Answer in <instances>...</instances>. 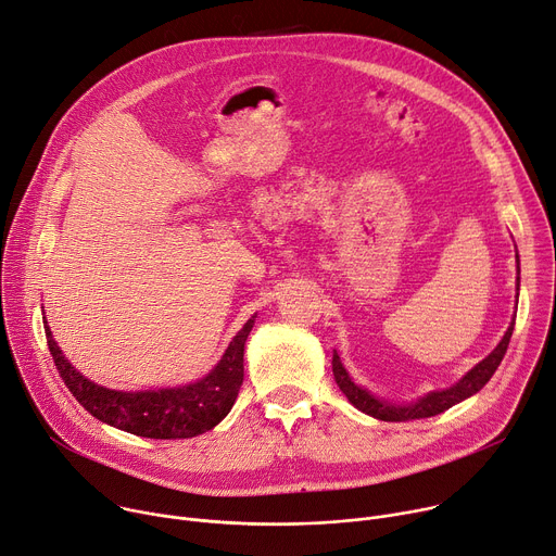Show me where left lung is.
<instances>
[{
  "label": "left lung",
  "mask_w": 556,
  "mask_h": 556,
  "mask_svg": "<svg viewBox=\"0 0 556 556\" xmlns=\"http://www.w3.org/2000/svg\"><path fill=\"white\" fill-rule=\"evenodd\" d=\"M517 271H519V253H517ZM517 291H519V278H517ZM517 298H519V293H517ZM511 331H515V318H511L507 331L503 333L501 343L481 363H477L472 369H469L458 382H454L452 388L434 390V392L425 394V396H420L418 401H412V403H392V401H386V399H378L369 390L361 388L358 382H354L350 371L345 369L338 352H333L331 369H333V378L338 382L340 392H343L348 396V401L356 409H361L363 414H369L378 420H392V422L412 420V418H430V416H437V414L450 409L452 405H456V403H460L469 396H475L477 392H481L485 388V382L492 378V374L496 371V367L501 365V361L507 352Z\"/></svg>",
  "instance_id": "left-lung-1"
}]
</instances>
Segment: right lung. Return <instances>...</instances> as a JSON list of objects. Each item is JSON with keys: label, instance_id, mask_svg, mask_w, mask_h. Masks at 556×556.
<instances>
[{"label": "right lung", "instance_id": "1", "mask_svg": "<svg viewBox=\"0 0 556 556\" xmlns=\"http://www.w3.org/2000/svg\"><path fill=\"white\" fill-rule=\"evenodd\" d=\"M255 323L251 316L233 336L218 365L189 386L119 392L81 376L62 354L47 325V340L64 386L98 420L144 439H191L213 430L233 407L244 378V343Z\"/></svg>", "mask_w": 556, "mask_h": 556}]
</instances>
